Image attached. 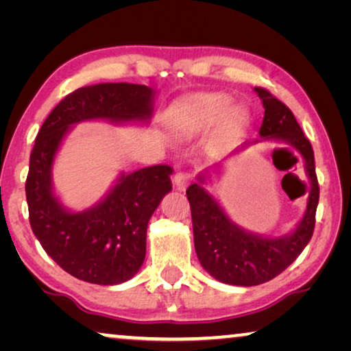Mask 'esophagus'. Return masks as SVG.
Returning <instances> with one entry per match:
<instances>
[{
	"label": "esophagus",
	"mask_w": 351,
	"mask_h": 351,
	"mask_svg": "<svg viewBox=\"0 0 351 351\" xmlns=\"http://www.w3.org/2000/svg\"><path fill=\"white\" fill-rule=\"evenodd\" d=\"M191 180V176L186 174V172H177L174 176V185L179 191H185L186 186H189Z\"/></svg>",
	"instance_id": "obj_1"
}]
</instances>
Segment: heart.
<instances>
[{"instance_id": "obj_1", "label": "heart", "mask_w": 351, "mask_h": 351, "mask_svg": "<svg viewBox=\"0 0 351 351\" xmlns=\"http://www.w3.org/2000/svg\"><path fill=\"white\" fill-rule=\"evenodd\" d=\"M232 102L228 97L219 94H204L180 104L172 110L169 124L176 132L190 136L204 131L214 124H217L228 113ZM246 118L243 108H233L230 112V119L233 123H241Z\"/></svg>"}]
</instances>
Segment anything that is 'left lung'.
I'll return each mask as SVG.
<instances>
[{
  "mask_svg": "<svg viewBox=\"0 0 351 351\" xmlns=\"http://www.w3.org/2000/svg\"><path fill=\"white\" fill-rule=\"evenodd\" d=\"M256 93L265 108L258 131L261 138L252 142L246 141L233 153L241 152L252 143L265 141L295 148L304 160L305 174L308 177V199L304 217L291 233L281 237H265L234 223L217 198L206 190L210 179L209 169L199 172L195 184L186 190L191 208L196 256L201 267L210 276L233 286H257L285 271L300 256L311 239L319 199L315 156L310 141L304 136L295 117L285 104L263 88H256ZM214 169L220 172L222 162L215 165Z\"/></svg>",
  "mask_w": 351,
  "mask_h": 351,
  "instance_id": "1",
  "label": "left lung"
}]
</instances>
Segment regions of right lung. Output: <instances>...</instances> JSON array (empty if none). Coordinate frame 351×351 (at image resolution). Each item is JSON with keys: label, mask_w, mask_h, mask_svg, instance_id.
Returning a JSON list of instances; mask_svg holds the SVG:
<instances>
[{"label": "right lung", "mask_w": 351, "mask_h": 351, "mask_svg": "<svg viewBox=\"0 0 351 351\" xmlns=\"http://www.w3.org/2000/svg\"><path fill=\"white\" fill-rule=\"evenodd\" d=\"M155 94L143 84L84 86L60 100L36 136L25 184L32 230L47 256L81 281L121 285L141 270L148 220L172 190V167L121 172L102 199L84 210H71L54 191L56 155L78 123L148 124Z\"/></svg>", "instance_id": "right-lung-1"}]
</instances>
